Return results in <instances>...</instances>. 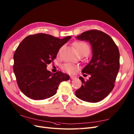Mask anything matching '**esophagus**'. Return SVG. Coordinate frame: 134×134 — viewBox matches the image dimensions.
<instances>
[{
	"instance_id": "34e87169",
	"label": "esophagus",
	"mask_w": 134,
	"mask_h": 134,
	"mask_svg": "<svg viewBox=\"0 0 134 134\" xmlns=\"http://www.w3.org/2000/svg\"><path fill=\"white\" fill-rule=\"evenodd\" d=\"M76 78V76H70V79H71V80H74V79H75Z\"/></svg>"
}]
</instances>
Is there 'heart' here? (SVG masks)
I'll list each match as a JSON object with an SVG mask.
<instances>
[{"mask_svg":"<svg viewBox=\"0 0 134 134\" xmlns=\"http://www.w3.org/2000/svg\"><path fill=\"white\" fill-rule=\"evenodd\" d=\"M74 46L76 48L79 54L81 55H86L90 52V47L87 43L83 41H76L73 43ZM60 49L58 52L60 53ZM77 66L71 63H66L62 66V69L69 73H74L75 72Z\"/></svg>","mask_w":134,"mask_h":134,"instance_id":"b5f03b06","label":"heart"}]
</instances>
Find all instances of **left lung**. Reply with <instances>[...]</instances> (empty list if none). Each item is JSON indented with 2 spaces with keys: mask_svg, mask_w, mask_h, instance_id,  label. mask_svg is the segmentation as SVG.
Listing matches in <instances>:
<instances>
[{
  "mask_svg": "<svg viewBox=\"0 0 134 134\" xmlns=\"http://www.w3.org/2000/svg\"><path fill=\"white\" fill-rule=\"evenodd\" d=\"M76 38L90 43L92 58L82 70L91 76L86 81L81 76L79 77L82 86L75 91L76 96L88 102H98L105 98L114 87L120 68L119 49L108 35L97 30L85 31Z\"/></svg>",
  "mask_w": 134,
  "mask_h": 134,
  "instance_id": "obj_1",
  "label": "left lung"
}]
</instances>
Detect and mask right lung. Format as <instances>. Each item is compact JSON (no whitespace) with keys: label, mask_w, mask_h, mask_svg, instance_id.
I'll return each mask as SVG.
<instances>
[{"label":"right lung","mask_w":134,"mask_h":134,"mask_svg":"<svg viewBox=\"0 0 134 134\" xmlns=\"http://www.w3.org/2000/svg\"><path fill=\"white\" fill-rule=\"evenodd\" d=\"M71 37L60 39L37 34L28 36L21 42L14 55L13 70L19 88L27 97L36 100L51 97L57 93L60 83L70 79L62 71L52 73L47 66Z\"/></svg>","instance_id":"right-lung-1"}]
</instances>
